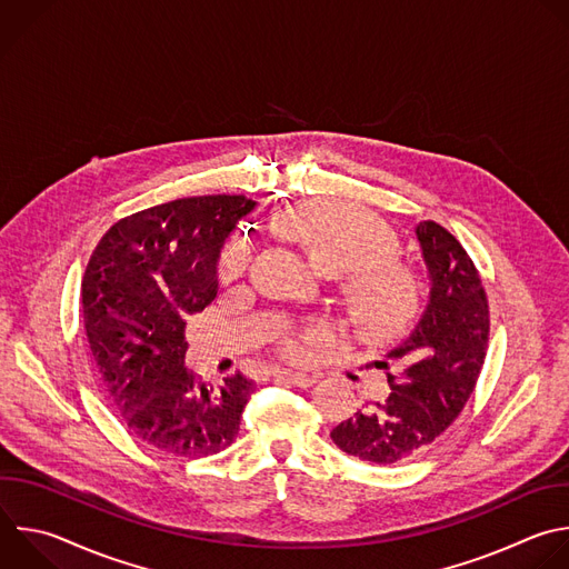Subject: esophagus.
Returning a JSON list of instances; mask_svg holds the SVG:
<instances>
[{
    "label": "esophagus",
    "mask_w": 569,
    "mask_h": 569,
    "mask_svg": "<svg viewBox=\"0 0 569 569\" xmlns=\"http://www.w3.org/2000/svg\"><path fill=\"white\" fill-rule=\"evenodd\" d=\"M272 375L277 377V380H286L299 389H308L315 385V377L312 375H306V372H290V370H283V368H274Z\"/></svg>",
    "instance_id": "obj_1"
}]
</instances>
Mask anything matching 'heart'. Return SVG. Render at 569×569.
<instances>
[{"label": "heart", "mask_w": 569, "mask_h": 569, "mask_svg": "<svg viewBox=\"0 0 569 569\" xmlns=\"http://www.w3.org/2000/svg\"><path fill=\"white\" fill-rule=\"evenodd\" d=\"M283 230L297 239L312 263L328 274L350 270L346 292L355 319L372 332L398 330L416 310L418 286L411 272L391 261L396 239L368 212L330 201H306L281 217ZM250 241L237 237L221 254V274L234 279L250 266ZM323 328L288 335L281 352L290 361H308Z\"/></svg>", "instance_id": "b5f03b06"}]
</instances>
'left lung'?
Masks as SVG:
<instances>
[{
    "label": "left lung",
    "mask_w": 569,
    "mask_h": 569,
    "mask_svg": "<svg viewBox=\"0 0 569 569\" xmlns=\"http://www.w3.org/2000/svg\"><path fill=\"white\" fill-rule=\"evenodd\" d=\"M429 274V303L389 361L391 396L339 422L330 438L368 465H396L425 451L471 398L489 343V303L458 239L433 221L416 226Z\"/></svg>",
    "instance_id": "8db88e82"
}]
</instances>
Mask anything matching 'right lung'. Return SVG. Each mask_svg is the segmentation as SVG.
Masks as SVG:
<instances>
[{
  "label": "right lung",
  "mask_w": 569,
  "mask_h": 569,
  "mask_svg": "<svg viewBox=\"0 0 569 569\" xmlns=\"http://www.w3.org/2000/svg\"><path fill=\"white\" fill-rule=\"evenodd\" d=\"M254 208L230 194L169 201L113 223L87 263L82 315L102 389L158 451L203 458L239 436L252 380L212 387L189 372L184 317L214 301L221 248Z\"/></svg>",
  "instance_id": "add662e5"
}]
</instances>
